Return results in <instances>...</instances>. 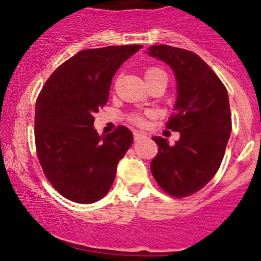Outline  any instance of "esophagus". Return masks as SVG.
Instances as JSON below:
<instances>
[{
    "label": "esophagus",
    "mask_w": 261,
    "mask_h": 261,
    "mask_svg": "<svg viewBox=\"0 0 261 261\" xmlns=\"http://www.w3.org/2000/svg\"><path fill=\"white\" fill-rule=\"evenodd\" d=\"M134 139H135V141L143 140V139H146V135L142 134V133H139V131H135V133H134Z\"/></svg>",
    "instance_id": "1"
}]
</instances>
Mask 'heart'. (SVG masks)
Wrapping results in <instances>:
<instances>
[{
    "mask_svg": "<svg viewBox=\"0 0 261 261\" xmlns=\"http://www.w3.org/2000/svg\"><path fill=\"white\" fill-rule=\"evenodd\" d=\"M161 76L167 77L166 72H164L161 67H157V66H149V67L145 70V79L147 81V83ZM147 115H152V113H147ZM127 119L128 121L137 125V126H146V124H147L146 116L143 115V114H130V115L127 116Z\"/></svg>",
    "mask_w": 261,
    "mask_h": 261,
    "instance_id": "b5f03b06",
    "label": "heart"
}]
</instances>
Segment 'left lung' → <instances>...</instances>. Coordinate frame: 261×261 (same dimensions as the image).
<instances>
[{"label":"left lung","instance_id":"1","mask_svg":"<svg viewBox=\"0 0 261 261\" xmlns=\"http://www.w3.org/2000/svg\"><path fill=\"white\" fill-rule=\"evenodd\" d=\"M147 50L175 73L178 100L166 126L180 134L174 146L152 137L158 152L151 172L164 193L181 199L201 190L222 163L232 131L228 94L222 81L195 53L169 45H152Z\"/></svg>","mask_w":261,"mask_h":261}]
</instances>
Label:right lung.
Returning <instances> with one entry per match:
<instances>
[{
	"label": "right lung",
	"instance_id": "1",
	"mask_svg": "<svg viewBox=\"0 0 261 261\" xmlns=\"http://www.w3.org/2000/svg\"><path fill=\"white\" fill-rule=\"evenodd\" d=\"M141 47L82 50L60 65L39 93L34 118L39 163L54 189L71 201L92 203L106 196L133 143L127 127L119 125L99 136L93 122L108 103L114 74Z\"/></svg>",
	"mask_w": 261,
	"mask_h": 261
}]
</instances>
